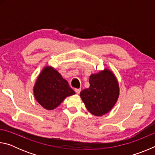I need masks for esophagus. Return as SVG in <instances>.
<instances>
[{
	"mask_svg": "<svg viewBox=\"0 0 155 155\" xmlns=\"http://www.w3.org/2000/svg\"><path fill=\"white\" fill-rule=\"evenodd\" d=\"M81 89L79 88V89H75V92L76 93H77V94H79L80 92H81Z\"/></svg>",
	"mask_w": 155,
	"mask_h": 155,
	"instance_id": "esophagus-1",
	"label": "esophagus"
}]
</instances>
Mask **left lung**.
Instances as JSON below:
<instances>
[{
  "mask_svg": "<svg viewBox=\"0 0 155 155\" xmlns=\"http://www.w3.org/2000/svg\"><path fill=\"white\" fill-rule=\"evenodd\" d=\"M120 94L118 82L112 71L105 68L90 77V87L80 94L86 108L91 114L101 116L116 103Z\"/></svg>",
  "mask_w": 155,
  "mask_h": 155,
  "instance_id": "8db88e82",
  "label": "left lung"
}]
</instances>
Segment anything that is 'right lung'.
<instances>
[{"label":"right lung","mask_w":155,"mask_h":155,"mask_svg":"<svg viewBox=\"0 0 155 155\" xmlns=\"http://www.w3.org/2000/svg\"><path fill=\"white\" fill-rule=\"evenodd\" d=\"M33 93L38 103L47 110L55 109L66 97L75 94L68 81L51 66L44 68L34 85Z\"/></svg>","instance_id":"right-lung-1"}]
</instances>
